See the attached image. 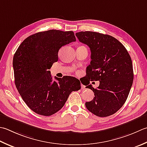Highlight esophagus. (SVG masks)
<instances>
[{
	"label": "esophagus",
	"mask_w": 147,
	"mask_h": 147,
	"mask_svg": "<svg viewBox=\"0 0 147 147\" xmlns=\"http://www.w3.org/2000/svg\"><path fill=\"white\" fill-rule=\"evenodd\" d=\"M81 88L82 89V90H85V87L84 85H81Z\"/></svg>",
	"instance_id": "34e87169"
}]
</instances>
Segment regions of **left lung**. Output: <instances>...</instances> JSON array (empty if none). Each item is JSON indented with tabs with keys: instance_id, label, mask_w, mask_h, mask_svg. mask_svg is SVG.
I'll return each mask as SVG.
<instances>
[{
	"instance_id": "left-lung-1",
	"label": "left lung",
	"mask_w": 147,
	"mask_h": 147,
	"mask_svg": "<svg viewBox=\"0 0 147 147\" xmlns=\"http://www.w3.org/2000/svg\"><path fill=\"white\" fill-rule=\"evenodd\" d=\"M76 36L90 49V64L86 71L88 84L90 81H99L97 88L92 85L86 87L95 96L91 101L85 102L86 107L97 117L111 115L124 104L133 85L131 57L124 46L110 35L85 31Z\"/></svg>"
}]
</instances>
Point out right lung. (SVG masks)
<instances>
[{
	"label": "right lung",
	"instance_id": "right-lung-1",
	"mask_svg": "<svg viewBox=\"0 0 147 147\" xmlns=\"http://www.w3.org/2000/svg\"><path fill=\"white\" fill-rule=\"evenodd\" d=\"M76 41L73 31L50 30L28 36L14 55V82L23 100L30 110L43 116L59 111L73 91L81 88L79 80L55 77L50 68L58 60L60 48Z\"/></svg>",
	"mask_w": 147,
	"mask_h": 147
}]
</instances>
